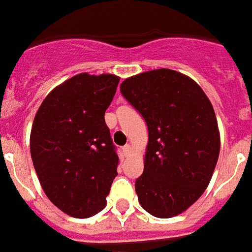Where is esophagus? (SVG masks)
Instances as JSON below:
<instances>
[{
	"mask_svg": "<svg viewBox=\"0 0 252 252\" xmlns=\"http://www.w3.org/2000/svg\"><path fill=\"white\" fill-rule=\"evenodd\" d=\"M122 154H124L125 158H127V156H130V154H131V146H128V144H126L125 147H122Z\"/></svg>",
	"mask_w": 252,
	"mask_h": 252,
	"instance_id": "1",
	"label": "esophagus"
}]
</instances>
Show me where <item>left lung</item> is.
I'll use <instances>...</instances> for the list:
<instances>
[{
    "label": "left lung",
    "mask_w": 252,
    "mask_h": 252,
    "mask_svg": "<svg viewBox=\"0 0 252 252\" xmlns=\"http://www.w3.org/2000/svg\"><path fill=\"white\" fill-rule=\"evenodd\" d=\"M120 88L148 127L144 170L135 181L139 203L155 217L177 216L202 196L217 164L212 104L191 78L169 69L127 78Z\"/></svg>",
    "instance_id": "obj_1"
}]
</instances>
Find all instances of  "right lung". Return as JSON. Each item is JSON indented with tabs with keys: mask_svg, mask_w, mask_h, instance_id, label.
I'll list each match as a JSON object with an SVG mask.
<instances>
[{
	"mask_svg": "<svg viewBox=\"0 0 252 252\" xmlns=\"http://www.w3.org/2000/svg\"><path fill=\"white\" fill-rule=\"evenodd\" d=\"M120 78L78 74L50 92L35 116L31 158L44 192L54 206L87 219L106 204L118 155L105 110Z\"/></svg>",
	"mask_w": 252,
	"mask_h": 252,
	"instance_id": "right-lung-1",
	"label": "right lung"
}]
</instances>
